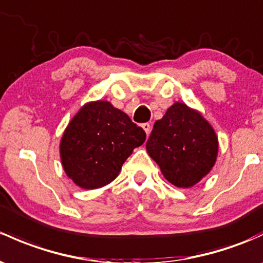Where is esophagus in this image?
Returning <instances> with one entry per match:
<instances>
[{
	"instance_id": "esophagus-1",
	"label": "esophagus",
	"mask_w": 263,
	"mask_h": 263,
	"mask_svg": "<svg viewBox=\"0 0 263 263\" xmlns=\"http://www.w3.org/2000/svg\"><path fill=\"white\" fill-rule=\"evenodd\" d=\"M142 128H143V131L146 132V135H150V131H151V124L150 123H143L142 124Z\"/></svg>"
}]
</instances>
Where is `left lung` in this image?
<instances>
[{"label": "left lung", "mask_w": 263, "mask_h": 263, "mask_svg": "<svg viewBox=\"0 0 263 263\" xmlns=\"http://www.w3.org/2000/svg\"><path fill=\"white\" fill-rule=\"evenodd\" d=\"M218 136L200 112L175 102L154 124L146 143L151 159L170 184L194 186L212 171L218 156Z\"/></svg>", "instance_id": "obj_1"}]
</instances>
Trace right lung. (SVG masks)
Returning <instances> with one entry per match:
<instances>
[{
    "label": "right lung",
    "instance_id": "1",
    "mask_svg": "<svg viewBox=\"0 0 263 263\" xmlns=\"http://www.w3.org/2000/svg\"><path fill=\"white\" fill-rule=\"evenodd\" d=\"M145 139V131L110 102H88L60 140L62 166L79 187L98 189L117 178L127 157Z\"/></svg>",
    "mask_w": 263,
    "mask_h": 263
}]
</instances>
